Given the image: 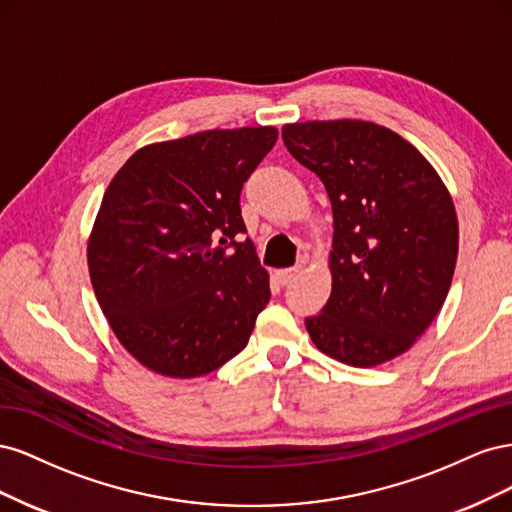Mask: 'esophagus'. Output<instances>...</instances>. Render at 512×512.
I'll use <instances>...</instances> for the list:
<instances>
[{
  "label": "esophagus",
  "mask_w": 512,
  "mask_h": 512,
  "mask_svg": "<svg viewBox=\"0 0 512 512\" xmlns=\"http://www.w3.org/2000/svg\"><path fill=\"white\" fill-rule=\"evenodd\" d=\"M301 271V267L297 265V267H288V269H280V271H275V277L277 280H280V284L282 286H286V284H290L294 277H297V273Z\"/></svg>",
  "instance_id": "esophagus-1"
}]
</instances>
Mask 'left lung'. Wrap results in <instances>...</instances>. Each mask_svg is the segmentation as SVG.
<instances>
[{"instance_id":"8db88e82","label":"left lung","mask_w":512,"mask_h":512,"mask_svg":"<svg viewBox=\"0 0 512 512\" xmlns=\"http://www.w3.org/2000/svg\"><path fill=\"white\" fill-rule=\"evenodd\" d=\"M290 156L320 177L333 207V288L305 318L320 352L374 367L414 346L453 282L459 224L451 192L421 151L361 119L286 123Z\"/></svg>"}]
</instances>
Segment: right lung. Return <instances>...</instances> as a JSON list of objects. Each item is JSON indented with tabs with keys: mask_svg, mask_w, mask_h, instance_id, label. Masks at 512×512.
<instances>
[{
	"mask_svg": "<svg viewBox=\"0 0 512 512\" xmlns=\"http://www.w3.org/2000/svg\"><path fill=\"white\" fill-rule=\"evenodd\" d=\"M275 141L258 126L145 145L108 183L87 241L91 286L119 344L156 374L222 367L267 307L239 196Z\"/></svg>",
	"mask_w": 512,
	"mask_h": 512,
	"instance_id": "1",
	"label": "right lung"
}]
</instances>
